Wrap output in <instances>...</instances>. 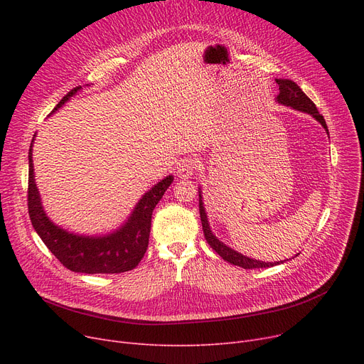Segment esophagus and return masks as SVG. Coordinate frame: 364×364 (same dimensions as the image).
<instances>
[{
    "instance_id": "34e87169",
    "label": "esophagus",
    "mask_w": 364,
    "mask_h": 364,
    "mask_svg": "<svg viewBox=\"0 0 364 364\" xmlns=\"http://www.w3.org/2000/svg\"><path fill=\"white\" fill-rule=\"evenodd\" d=\"M196 161L195 159H186L183 162H180L178 168H177V176L180 178H190L195 172H196Z\"/></svg>"
}]
</instances>
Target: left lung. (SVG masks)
Wrapping results in <instances>:
<instances>
[{
	"mask_svg": "<svg viewBox=\"0 0 364 364\" xmlns=\"http://www.w3.org/2000/svg\"><path fill=\"white\" fill-rule=\"evenodd\" d=\"M277 85H279V94L276 97V102L284 106H289L292 109H296L299 112H305L311 114V117L318 121L321 124V127L328 131V125L324 118L318 113L316 105L305 95V92L291 80H276ZM329 134V132H328ZM199 214H200V221H202V228H203V235L206 242L209 243V246L213 247V250L227 262H230L233 265H239L245 270H251V269H267V267H273L277 264H283L284 261H277V262H264L259 259H254L250 257H245L242 254H239L237 251L232 250V247H228L227 245H224L221 240H218L215 237V235L213 233L211 227H209V221L205 213V206L202 202V192L199 188Z\"/></svg>",
	"mask_w": 364,
	"mask_h": 364,
	"instance_id": "8db88e82",
	"label": "left lung"
}]
</instances>
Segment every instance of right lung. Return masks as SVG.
<instances>
[{"label":"right lung","mask_w":364,"mask_h":364,"mask_svg":"<svg viewBox=\"0 0 364 364\" xmlns=\"http://www.w3.org/2000/svg\"><path fill=\"white\" fill-rule=\"evenodd\" d=\"M82 87H76L70 90L57 103L51 113L59 110ZM32 144L33 139L29 147L28 211L35 232L46 243L51 254L66 269L75 273L113 274L136 269L147 250L153 209L162 199L165 190L169 187L174 177H165L158 184L153 186L147 193H144L136 208H134L127 223L121 225L118 230L105 236L75 235L55 225L44 211L40 192H38V187L35 184Z\"/></svg>","instance_id":"1"}]
</instances>
